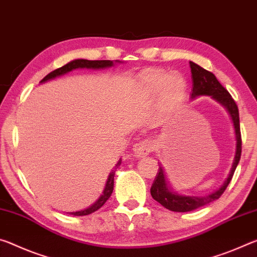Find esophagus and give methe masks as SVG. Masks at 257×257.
Instances as JSON below:
<instances>
[{
    "label": "esophagus",
    "mask_w": 257,
    "mask_h": 257,
    "mask_svg": "<svg viewBox=\"0 0 257 257\" xmlns=\"http://www.w3.org/2000/svg\"><path fill=\"white\" fill-rule=\"evenodd\" d=\"M153 149V144L149 140H142L133 146V154L136 157H145Z\"/></svg>",
    "instance_id": "1"
}]
</instances>
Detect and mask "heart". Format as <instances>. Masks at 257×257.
Here are the masks:
<instances>
[{
  "label": "heart",
  "mask_w": 257,
  "mask_h": 257,
  "mask_svg": "<svg viewBox=\"0 0 257 257\" xmlns=\"http://www.w3.org/2000/svg\"><path fill=\"white\" fill-rule=\"evenodd\" d=\"M141 84L149 93H158L162 91L164 103L173 106L182 98L184 87L183 78L180 75H170L161 70L147 71L141 76Z\"/></svg>",
  "instance_id": "heart-1"
}]
</instances>
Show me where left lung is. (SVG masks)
<instances>
[{
  "instance_id": "1",
  "label": "left lung",
  "mask_w": 257,
  "mask_h": 257,
  "mask_svg": "<svg viewBox=\"0 0 257 257\" xmlns=\"http://www.w3.org/2000/svg\"><path fill=\"white\" fill-rule=\"evenodd\" d=\"M191 76H192V93L191 98H196L199 95H211L214 100L220 102L228 112L230 113L231 118L233 121L235 140H237V148H235V155L233 159L232 167H231L230 174L228 179L224 181L223 186L218 190L211 193L208 196L196 197V196H181L179 193L171 191V188H168L165 174H164L163 167L159 165L158 173L155 178V181L151 186L150 193L153 198L158 201L164 207L173 212H190L193 209L201 207V206L207 205L212 201L216 200L222 196V193L225 191L226 187L229 186L233 173L237 168L239 161L241 156V134H240V123H239V111L238 107L235 104L232 96L226 91L222 84L217 81L215 75L211 71L204 69L203 67L190 61Z\"/></svg>"
}]
</instances>
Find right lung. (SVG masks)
<instances>
[{"label":"right lung","mask_w":257,"mask_h":257,"mask_svg":"<svg viewBox=\"0 0 257 257\" xmlns=\"http://www.w3.org/2000/svg\"><path fill=\"white\" fill-rule=\"evenodd\" d=\"M118 62V60H116ZM113 65V62L111 60H85V59H76V60H73L68 62V64L60 67L56 70L51 71V73L46 75V76L42 79L41 83H44L46 81H50V79L56 78L58 76H61V75L69 73V71L77 69V68H87V69H102V68H108V67H111ZM120 165V161L116 164V167H118ZM113 176H115V171H111V173L109 174L106 187H104V190L101 195L100 198L95 201V203L91 206V207L83 209V211H78V212H71V215L75 216H84V215H89V214L93 213L95 211H98L99 208L102 207L104 203L109 199V197L111 196L112 190H113Z\"/></svg>","instance_id":"right-lung-1"}]
</instances>
